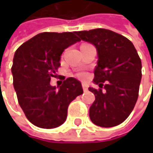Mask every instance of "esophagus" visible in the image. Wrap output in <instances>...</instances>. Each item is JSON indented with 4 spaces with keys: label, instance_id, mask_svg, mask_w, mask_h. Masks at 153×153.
Listing matches in <instances>:
<instances>
[{
    "label": "esophagus",
    "instance_id": "obj_1",
    "mask_svg": "<svg viewBox=\"0 0 153 153\" xmlns=\"http://www.w3.org/2000/svg\"><path fill=\"white\" fill-rule=\"evenodd\" d=\"M82 88H83V90L84 91H87L88 90V85H87V83H82Z\"/></svg>",
    "mask_w": 153,
    "mask_h": 153
}]
</instances>
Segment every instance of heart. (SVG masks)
<instances>
[{
    "instance_id": "b5f03b06",
    "label": "heart",
    "mask_w": 153,
    "mask_h": 153,
    "mask_svg": "<svg viewBox=\"0 0 153 153\" xmlns=\"http://www.w3.org/2000/svg\"><path fill=\"white\" fill-rule=\"evenodd\" d=\"M78 76L79 77V78H82V79H83V78H85V76H86V75H85V74H83V73H80V74H78Z\"/></svg>"
}]
</instances>
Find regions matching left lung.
Here are the masks:
<instances>
[{"label": "left lung", "instance_id": "8db88e82", "mask_svg": "<svg viewBox=\"0 0 153 153\" xmlns=\"http://www.w3.org/2000/svg\"><path fill=\"white\" fill-rule=\"evenodd\" d=\"M76 34L79 40L95 45L98 56L93 80L99 88H88L96 97L89 108V118L103 128L120 125L137 101L142 78L137 51L128 39L111 30L97 28Z\"/></svg>", "mask_w": 153, "mask_h": 153}]
</instances>
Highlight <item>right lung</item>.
Instances as JSON below:
<instances>
[{
    "instance_id": "1",
    "label": "right lung",
    "mask_w": 153,
    "mask_h": 153,
    "mask_svg": "<svg viewBox=\"0 0 153 153\" xmlns=\"http://www.w3.org/2000/svg\"><path fill=\"white\" fill-rule=\"evenodd\" d=\"M75 33H42L15 52L11 72L17 101L27 120L42 128H55L66 120L70 103L83 93L81 83L67 78L58 89L50 85L64 50L80 40Z\"/></svg>"
}]
</instances>
